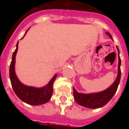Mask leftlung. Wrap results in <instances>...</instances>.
<instances>
[{
	"mask_svg": "<svg viewBox=\"0 0 129 129\" xmlns=\"http://www.w3.org/2000/svg\"><path fill=\"white\" fill-rule=\"evenodd\" d=\"M106 34L109 36L110 39H112V35L108 32H106ZM116 48L118 50V74L115 81L107 89L103 90L102 92H96V93H90V94L80 93V92H78V91L74 88V98L75 101L78 104L86 108H98L106 105L112 99L117 90L118 84L120 83V75H121V72H120L121 60L119 56L120 52L118 47H116Z\"/></svg>",
	"mask_w": 129,
	"mask_h": 129,
	"instance_id": "8db88e82",
	"label": "left lung"
}]
</instances>
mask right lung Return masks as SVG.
I'll use <instances>...</instances> for the list:
<instances>
[{"mask_svg": "<svg viewBox=\"0 0 129 129\" xmlns=\"http://www.w3.org/2000/svg\"><path fill=\"white\" fill-rule=\"evenodd\" d=\"M18 45L19 41L17 43L16 49L13 53L9 69V76L13 90L19 99L27 104L33 106L45 104L51 98L53 94V86L56 78L57 74L54 75V76L51 79L47 84L41 88H35L33 86H27L23 84L19 80L15 73V57L18 50Z\"/></svg>", "mask_w": 129, "mask_h": 129, "instance_id": "right-lung-1", "label": "right lung"}]
</instances>
